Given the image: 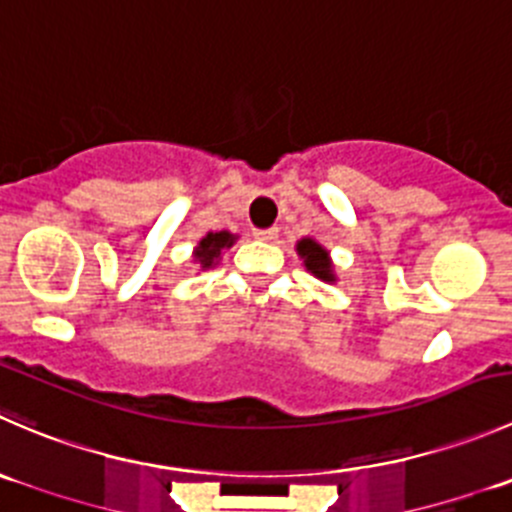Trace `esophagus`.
<instances>
[{
	"instance_id": "34e87169",
	"label": "esophagus",
	"mask_w": 512,
	"mask_h": 512,
	"mask_svg": "<svg viewBox=\"0 0 512 512\" xmlns=\"http://www.w3.org/2000/svg\"><path fill=\"white\" fill-rule=\"evenodd\" d=\"M252 235H255V240L275 242L277 240V227H270V230H255Z\"/></svg>"
}]
</instances>
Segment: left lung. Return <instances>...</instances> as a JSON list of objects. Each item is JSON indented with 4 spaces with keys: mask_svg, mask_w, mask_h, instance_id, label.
Listing matches in <instances>:
<instances>
[{
    "mask_svg": "<svg viewBox=\"0 0 512 512\" xmlns=\"http://www.w3.org/2000/svg\"><path fill=\"white\" fill-rule=\"evenodd\" d=\"M295 250L297 255H300L305 270L310 272L312 277H317L320 282H330V285L337 282L335 265H332V257L327 247H322L320 242L312 240V237H302V240H297Z\"/></svg>",
    "mask_w": 512,
    "mask_h": 512,
    "instance_id": "8db88e82",
    "label": "left lung"
}]
</instances>
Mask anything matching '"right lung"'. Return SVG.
<instances>
[{
  "instance_id": "add662e5",
  "label": "right lung",
  "mask_w": 512,
  "mask_h": 512,
  "mask_svg": "<svg viewBox=\"0 0 512 512\" xmlns=\"http://www.w3.org/2000/svg\"><path fill=\"white\" fill-rule=\"evenodd\" d=\"M235 242H237V235H232V232L227 230L207 232V235L197 242L195 250H192V262H195L200 270H212L215 265H220L222 252L230 250Z\"/></svg>"
}]
</instances>
